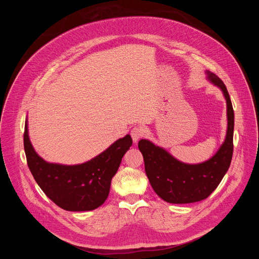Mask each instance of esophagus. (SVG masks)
Wrapping results in <instances>:
<instances>
[{
	"label": "esophagus",
	"instance_id": "34e87169",
	"mask_svg": "<svg viewBox=\"0 0 259 259\" xmlns=\"http://www.w3.org/2000/svg\"><path fill=\"white\" fill-rule=\"evenodd\" d=\"M145 133V130L141 126H136L131 130V137L134 142H137Z\"/></svg>",
	"mask_w": 259,
	"mask_h": 259
}]
</instances>
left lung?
<instances>
[{
    "label": "left lung",
    "mask_w": 259,
    "mask_h": 259,
    "mask_svg": "<svg viewBox=\"0 0 259 259\" xmlns=\"http://www.w3.org/2000/svg\"><path fill=\"white\" fill-rule=\"evenodd\" d=\"M206 75L213 85L223 91L227 100V136L212 158L200 164H186L150 140L141 139L138 142L151 186L168 203L188 204L208 198L223 180L232 162L235 123L233 104L224 82L209 70H206Z\"/></svg>",
    "instance_id": "left-lung-1"
}]
</instances>
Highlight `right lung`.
Here are the masks:
<instances>
[{"instance_id": "add662e5", "label": "right lung", "mask_w": 259, "mask_h": 259, "mask_svg": "<svg viewBox=\"0 0 259 259\" xmlns=\"http://www.w3.org/2000/svg\"><path fill=\"white\" fill-rule=\"evenodd\" d=\"M23 144L27 166L45 195L60 208L78 212L94 210L105 202L112 178L132 145V138L127 134L95 158L79 165H61L43 160L30 143L27 121Z\"/></svg>"}]
</instances>
